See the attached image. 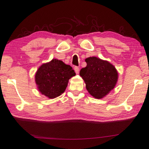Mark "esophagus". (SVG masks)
Instances as JSON below:
<instances>
[{
    "mask_svg": "<svg viewBox=\"0 0 149 149\" xmlns=\"http://www.w3.org/2000/svg\"><path fill=\"white\" fill-rule=\"evenodd\" d=\"M74 70H75V73H76V74H78V73H79V67L75 66V67H74Z\"/></svg>",
    "mask_w": 149,
    "mask_h": 149,
    "instance_id": "obj_1",
    "label": "esophagus"
}]
</instances>
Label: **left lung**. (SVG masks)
<instances>
[{
    "label": "left lung",
    "instance_id": "1",
    "mask_svg": "<svg viewBox=\"0 0 149 149\" xmlns=\"http://www.w3.org/2000/svg\"><path fill=\"white\" fill-rule=\"evenodd\" d=\"M87 66L79 75L86 84V89L96 99H101L114 89L118 81L115 67L107 61L93 56L85 59Z\"/></svg>",
    "mask_w": 149,
    "mask_h": 149
}]
</instances>
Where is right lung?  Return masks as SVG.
<instances>
[{
    "mask_svg": "<svg viewBox=\"0 0 149 149\" xmlns=\"http://www.w3.org/2000/svg\"><path fill=\"white\" fill-rule=\"evenodd\" d=\"M75 75L70 65L62 60L52 59L39 67L35 74V82L42 95L54 99L65 91L69 79Z\"/></svg>",
    "mask_w": 149,
    "mask_h": 149,
    "instance_id": "obj_1",
    "label": "right lung"
}]
</instances>
